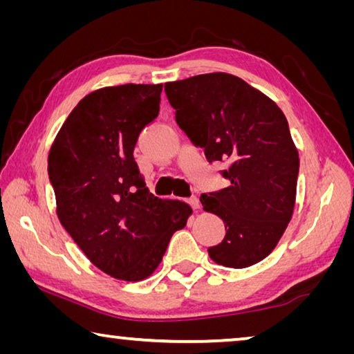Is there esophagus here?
<instances>
[{
    "mask_svg": "<svg viewBox=\"0 0 354 354\" xmlns=\"http://www.w3.org/2000/svg\"><path fill=\"white\" fill-rule=\"evenodd\" d=\"M189 205L196 211V209H200V200L196 198V196H190V198H189Z\"/></svg>",
    "mask_w": 354,
    "mask_h": 354,
    "instance_id": "34e87169",
    "label": "esophagus"
}]
</instances>
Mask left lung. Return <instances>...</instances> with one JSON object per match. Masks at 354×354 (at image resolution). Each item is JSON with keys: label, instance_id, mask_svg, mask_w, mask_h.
<instances>
[{"label": "left lung", "instance_id": "obj_1", "mask_svg": "<svg viewBox=\"0 0 354 354\" xmlns=\"http://www.w3.org/2000/svg\"><path fill=\"white\" fill-rule=\"evenodd\" d=\"M165 93L179 128L209 162L230 164L223 176L231 185L200 196L226 227L209 256L231 268L254 266L277 247L295 207L299 159L286 115L267 95L221 71L165 82Z\"/></svg>", "mask_w": 354, "mask_h": 354}]
</instances>
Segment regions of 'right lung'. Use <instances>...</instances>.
<instances>
[{
    "mask_svg": "<svg viewBox=\"0 0 354 354\" xmlns=\"http://www.w3.org/2000/svg\"><path fill=\"white\" fill-rule=\"evenodd\" d=\"M160 92L162 84H123L86 95L48 154L61 225L95 267L129 283L153 274L192 215L187 203L149 194L133 156Z\"/></svg>",
    "mask_w": 354,
    "mask_h": 354,
    "instance_id": "add662e5",
    "label": "right lung"
}]
</instances>
